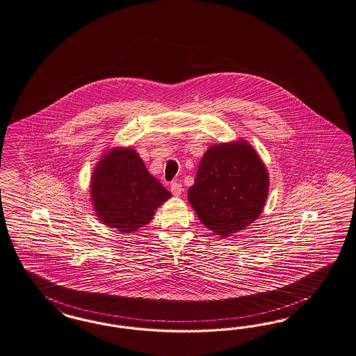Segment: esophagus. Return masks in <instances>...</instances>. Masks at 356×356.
<instances>
[{
  "label": "esophagus",
  "instance_id": "34e87169",
  "mask_svg": "<svg viewBox=\"0 0 356 356\" xmlns=\"http://www.w3.org/2000/svg\"><path fill=\"white\" fill-rule=\"evenodd\" d=\"M171 192L173 196H180L183 193V185L180 184V183H176V181L172 183Z\"/></svg>",
  "mask_w": 356,
  "mask_h": 356
}]
</instances>
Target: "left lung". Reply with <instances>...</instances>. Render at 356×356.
I'll return each instance as SVG.
<instances>
[{
	"label": "left lung",
	"mask_w": 356,
	"mask_h": 356,
	"mask_svg": "<svg viewBox=\"0 0 356 356\" xmlns=\"http://www.w3.org/2000/svg\"><path fill=\"white\" fill-rule=\"evenodd\" d=\"M268 191L266 164L255 148L239 139L207 149L188 201L201 223L225 239L258 220Z\"/></svg>",
	"instance_id": "1"
}]
</instances>
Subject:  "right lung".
<instances>
[{
  "label": "right lung",
  "instance_id": "add662e5",
  "mask_svg": "<svg viewBox=\"0 0 356 356\" xmlns=\"http://www.w3.org/2000/svg\"><path fill=\"white\" fill-rule=\"evenodd\" d=\"M90 201L101 223L123 234L149 223L172 195L147 171L133 147L108 149L90 177Z\"/></svg>",
  "mask_w": 356,
  "mask_h": 356
}]
</instances>
